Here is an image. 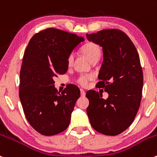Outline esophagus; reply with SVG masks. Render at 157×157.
I'll use <instances>...</instances> for the list:
<instances>
[{
    "instance_id": "obj_1",
    "label": "esophagus",
    "mask_w": 157,
    "mask_h": 157,
    "mask_svg": "<svg viewBox=\"0 0 157 157\" xmlns=\"http://www.w3.org/2000/svg\"><path fill=\"white\" fill-rule=\"evenodd\" d=\"M80 95H81V96H83V97H84L86 95V92L83 90V89H80Z\"/></svg>"
}]
</instances>
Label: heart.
Segmentation results:
<instances>
[{
    "label": "heart",
    "mask_w": 157,
    "mask_h": 157,
    "mask_svg": "<svg viewBox=\"0 0 157 157\" xmlns=\"http://www.w3.org/2000/svg\"><path fill=\"white\" fill-rule=\"evenodd\" d=\"M81 52L91 61V62L94 61H98L101 56V50L100 47L98 44L93 42H87L86 44H84L81 48ZM74 59V53L69 54L67 58V64L69 67L72 65ZM92 78H93L92 74H81L78 76L76 82L81 86H86L90 80H91Z\"/></svg>",
    "instance_id": "heart-1"
}]
</instances>
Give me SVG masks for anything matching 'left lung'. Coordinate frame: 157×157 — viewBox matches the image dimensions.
I'll return each instance as SVG.
<instances>
[{
	"instance_id": "1",
	"label": "left lung",
	"mask_w": 157,
	"mask_h": 157,
	"mask_svg": "<svg viewBox=\"0 0 157 157\" xmlns=\"http://www.w3.org/2000/svg\"><path fill=\"white\" fill-rule=\"evenodd\" d=\"M86 36L102 47L103 62L97 86L108 93V98L104 99L101 92L87 91V114L97 132L117 135L132 123L141 103L143 72L139 56L129 37L118 29H105Z\"/></svg>"
}]
</instances>
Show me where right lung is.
Here are the masks:
<instances>
[{"label":"right lung","mask_w":157,"mask_h":157,"mask_svg":"<svg viewBox=\"0 0 157 157\" xmlns=\"http://www.w3.org/2000/svg\"><path fill=\"white\" fill-rule=\"evenodd\" d=\"M83 41V37L50 28L34 34L25 51L19 98L28 122L41 135L59 134L70 124L80 91L69 84L59 93L53 77L67 71V56Z\"/></svg>","instance_id":"add662e5"}]
</instances>
